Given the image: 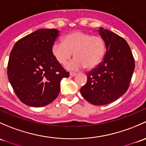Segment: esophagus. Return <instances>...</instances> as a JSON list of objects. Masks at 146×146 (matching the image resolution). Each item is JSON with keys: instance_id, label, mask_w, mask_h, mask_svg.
<instances>
[{"instance_id": "esophagus-1", "label": "esophagus", "mask_w": 146, "mask_h": 146, "mask_svg": "<svg viewBox=\"0 0 146 146\" xmlns=\"http://www.w3.org/2000/svg\"><path fill=\"white\" fill-rule=\"evenodd\" d=\"M76 75H77V73H73V72H70V76H71V77H74V76H76Z\"/></svg>"}]
</instances>
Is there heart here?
<instances>
[{
  "label": "heart",
  "instance_id": "heart-1",
  "mask_svg": "<svg viewBox=\"0 0 146 146\" xmlns=\"http://www.w3.org/2000/svg\"><path fill=\"white\" fill-rule=\"evenodd\" d=\"M105 43L101 37L92 36L81 31H75L65 35L63 42H54L52 54L61 65H65L74 52L76 57L67 64L66 68L76 70L86 66L92 69L102 60L105 52Z\"/></svg>",
  "mask_w": 146,
  "mask_h": 146
}]
</instances>
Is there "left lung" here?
<instances>
[{"label":"left lung","mask_w":146,"mask_h":146,"mask_svg":"<svg viewBox=\"0 0 146 146\" xmlns=\"http://www.w3.org/2000/svg\"><path fill=\"white\" fill-rule=\"evenodd\" d=\"M99 35L105 42L106 53L103 62L87 74L80 89L82 96L93 105L113 102L127 92L134 70V59L125 39L104 28Z\"/></svg>","instance_id":"obj_1"}]
</instances>
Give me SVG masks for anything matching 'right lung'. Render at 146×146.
Listing matches in <instances>:
<instances>
[{"label":"right lung","mask_w":146,"mask_h":146,"mask_svg":"<svg viewBox=\"0 0 146 146\" xmlns=\"http://www.w3.org/2000/svg\"><path fill=\"white\" fill-rule=\"evenodd\" d=\"M59 31L40 29L18 40L7 65V76L21 102L31 107L50 104L60 92V82L69 77L52 54Z\"/></svg>","instance_id":"1"}]
</instances>
